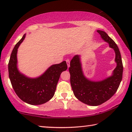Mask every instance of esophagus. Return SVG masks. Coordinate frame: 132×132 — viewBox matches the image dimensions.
Masks as SVG:
<instances>
[{"label": "esophagus", "mask_w": 132, "mask_h": 132, "mask_svg": "<svg viewBox=\"0 0 132 132\" xmlns=\"http://www.w3.org/2000/svg\"><path fill=\"white\" fill-rule=\"evenodd\" d=\"M66 61V63H67V64H68V67L69 68V67H70V61H69V59H67Z\"/></svg>", "instance_id": "obj_1"}]
</instances>
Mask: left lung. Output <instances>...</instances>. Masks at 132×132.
<instances>
[{"label": "left lung", "mask_w": 132, "mask_h": 132, "mask_svg": "<svg viewBox=\"0 0 132 132\" xmlns=\"http://www.w3.org/2000/svg\"><path fill=\"white\" fill-rule=\"evenodd\" d=\"M101 38L108 43L115 53L117 67L111 76L104 80L93 81L85 76L82 71L81 56L75 55L71 59L69 69L70 84L74 95L83 103L91 106H98L108 101L117 92L122 79L123 64L121 55L117 45L105 31L97 30Z\"/></svg>", "instance_id": "1"}]
</instances>
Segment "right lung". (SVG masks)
Segmentation results:
<instances>
[{"mask_svg": "<svg viewBox=\"0 0 132 132\" xmlns=\"http://www.w3.org/2000/svg\"><path fill=\"white\" fill-rule=\"evenodd\" d=\"M25 37L24 34L12 51L8 64L9 76L15 93L22 101L32 105L43 104L53 97L60 76L68 66L66 61L53 64L43 74L34 78L21 73L17 67V54Z\"/></svg>", "mask_w": 132, "mask_h": 132, "instance_id": "add662e5", "label": "right lung"}]
</instances>
